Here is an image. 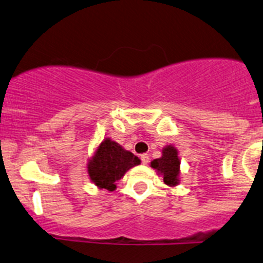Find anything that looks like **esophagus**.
Returning a JSON list of instances; mask_svg holds the SVG:
<instances>
[{
	"mask_svg": "<svg viewBox=\"0 0 263 263\" xmlns=\"http://www.w3.org/2000/svg\"><path fill=\"white\" fill-rule=\"evenodd\" d=\"M141 161H142V163H143V164H148V162H149L148 155H147V153H143V155H141Z\"/></svg>",
	"mask_w": 263,
	"mask_h": 263,
	"instance_id": "34e87169",
	"label": "esophagus"
}]
</instances>
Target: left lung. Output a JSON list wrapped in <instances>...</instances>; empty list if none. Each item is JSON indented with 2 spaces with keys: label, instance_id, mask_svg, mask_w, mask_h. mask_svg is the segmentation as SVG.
Returning a JSON list of instances; mask_svg holds the SVG:
<instances>
[{
  "label": "left lung",
  "instance_id": "obj_1",
  "mask_svg": "<svg viewBox=\"0 0 263 263\" xmlns=\"http://www.w3.org/2000/svg\"><path fill=\"white\" fill-rule=\"evenodd\" d=\"M151 167L156 170L157 174L163 178V182L168 186H177L180 183V159L178 149L173 144L163 147L162 156L151 162Z\"/></svg>",
  "mask_w": 263,
  "mask_h": 263
}]
</instances>
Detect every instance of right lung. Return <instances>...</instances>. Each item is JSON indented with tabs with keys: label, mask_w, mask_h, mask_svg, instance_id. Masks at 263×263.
<instances>
[{
	"label": "right lung",
	"mask_w": 263,
	"mask_h": 263,
	"mask_svg": "<svg viewBox=\"0 0 263 263\" xmlns=\"http://www.w3.org/2000/svg\"><path fill=\"white\" fill-rule=\"evenodd\" d=\"M140 163L141 159L137 156L107 137L100 142L89 158L86 165L87 174L99 189L114 192L117 180Z\"/></svg>",
	"instance_id": "add662e5"
}]
</instances>
